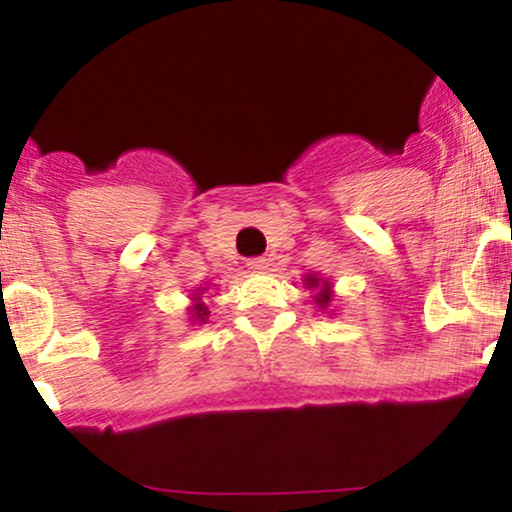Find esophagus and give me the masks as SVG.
<instances>
[{
	"label": "esophagus",
	"mask_w": 512,
	"mask_h": 512,
	"mask_svg": "<svg viewBox=\"0 0 512 512\" xmlns=\"http://www.w3.org/2000/svg\"><path fill=\"white\" fill-rule=\"evenodd\" d=\"M267 265H270V260H267V257H252V260L247 262V267H250L252 272L267 270Z\"/></svg>",
	"instance_id": "esophagus-1"
}]
</instances>
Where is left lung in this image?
Here are the masks:
<instances>
[{"instance_id":"left-lung-1","label":"left lung","mask_w":512,"mask_h":512,"mask_svg":"<svg viewBox=\"0 0 512 512\" xmlns=\"http://www.w3.org/2000/svg\"><path fill=\"white\" fill-rule=\"evenodd\" d=\"M304 284H306V289H314V301L316 304H319V309L324 311L328 304H331V299H333V289H331V282H326V279H321V277H316V274H306V279H304Z\"/></svg>"}]
</instances>
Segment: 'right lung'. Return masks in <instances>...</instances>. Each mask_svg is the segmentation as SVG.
I'll use <instances>...</instances> for the list:
<instances>
[{
	"instance_id": "obj_1",
	"label": "right lung",
	"mask_w": 512,
	"mask_h": 512,
	"mask_svg": "<svg viewBox=\"0 0 512 512\" xmlns=\"http://www.w3.org/2000/svg\"><path fill=\"white\" fill-rule=\"evenodd\" d=\"M203 289H196V294H193V306H188V311H191V316H193V321H201V324H206V319H208V314H211V311H208V306L203 304L201 301V297H198V294H201Z\"/></svg>"
}]
</instances>
